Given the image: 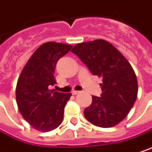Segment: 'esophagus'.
<instances>
[{
  "label": "esophagus",
  "instance_id": "esophagus-1",
  "mask_svg": "<svg viewBox=\"0 0 152 152\" xmlns=\"http://www.w3.org/2000/svg\"><path fill=\"white\" fill-rule=\"evenodd\" d=\"M79 94V91H77V90H73V91H72V94L76 95V94Z\"/></svg>",
  "mask_w": 152,
  "mask_h": 152
}]
</instances>
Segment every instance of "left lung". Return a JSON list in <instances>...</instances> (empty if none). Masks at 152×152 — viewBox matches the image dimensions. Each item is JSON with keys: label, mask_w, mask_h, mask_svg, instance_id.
I'll return each mask as SVG.
<instances>
[{"label": "left lung", "mask_w": 152, "mask_h": 152, "mask_svg": "<svg viewBox=\"0 0 152 152\" xmlns=\"http://www.w3.org/2000/svg\"><path fill=\"white\" fill-rule=\"evenodd\" d=\"M71 51L90 72L102 77L101 97L92 96L85 118L100 127H112L128 114L137 99L138 82L129 62L113 45L103 39L77 44Z\"/></svg>", "instance_id": "1"}]
</instances>
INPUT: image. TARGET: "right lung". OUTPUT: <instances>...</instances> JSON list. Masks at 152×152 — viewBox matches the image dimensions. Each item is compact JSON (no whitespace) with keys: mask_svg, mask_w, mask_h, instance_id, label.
<instances>
[{"mask_svg":"<svg viewBox=\"0 0 152 152\" xmlns=\"http://www.w3.org/2000/svg\"><path fill=\"white\" fill-rule=\"evenodd\" d=\"M72 46L47 42L32 54L18 79L16 102L23 118L41 132L56 129L64 120V107L70 93L50 90L56 83L53 73L58 61Z\"/></svg>","mask_w":152,"mask_h":152,"instance_id":"1","label":"right lung"}]
</instances>
